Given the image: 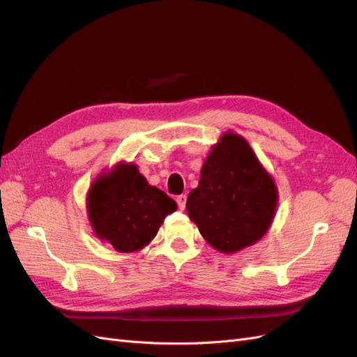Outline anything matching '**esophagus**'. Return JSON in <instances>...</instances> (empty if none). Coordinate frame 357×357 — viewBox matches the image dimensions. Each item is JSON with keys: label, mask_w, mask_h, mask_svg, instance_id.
Instances as JSON below:
<instances>
[{"label": "esophagus", "mask_w": 357, "mask_h": 357, "mask_svg": "<svg viewBox=\"0 0 357 357\" xmlns=\"http://www.w3.org/2000/svg\"><path fill=\"white\" fill-rule=\"evenodd\" d=\"M176 203H178V207H179V210H183L185 208V204H187V195H178L176 197Z\"/></svg>", "instance_id": "esophagus-1"}]
</instances>
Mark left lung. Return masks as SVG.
Masks as SVG:
<instances>
[{
    "label": "left lung",
    "instance_id": "left-lung-1",
    "mask_svg": "<svg viewBox=\"0 0 357 357\" xmlns=\"http://www.w3.org/2000/svg\"><path fill=\"white\" fill-rule=\"evenodd\" d=\"M278 199L273 176L245 138L227 130L206 157L187 212L208 245L234 255L266 235Z\"/></svg>",
    "mask_w": 357,
    "mask_h": 357
}]
</instances>
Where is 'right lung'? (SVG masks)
Instances as JSON below:
<instances>
[{"label": "right lung", "instance_id": "1", "mask_svg": "<svg viewBox=\"0 0 357 357\" xmlns=\"http://www.w3.org/2000/svg\"><path fill=\"white\" fill-rule=\"evenodd\" d=\"M176 208L170 197L150 185L134 162L122 160L102 170L86 192L92 232L119 253H135L149 245Z\"/></svg>", "mask_w": 357, "mask_h": 357}]
</instances>
